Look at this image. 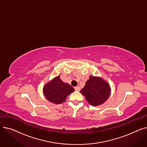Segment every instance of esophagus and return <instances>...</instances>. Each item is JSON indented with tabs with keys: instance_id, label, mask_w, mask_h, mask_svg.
I'll return each mask as SVG.
<instances>
[{
	"instance_id": "34e87169",
	"label": "esophagus",
	"mask_w": 147,
	"mask_h": 147,
	"mask_svg": "<svg viewBox=\"0 0 147 147\" xmlns=\"http://www.w3.org/2000/svg\"><path fill=\"white\" fill-rule=\"evenodd\" d=\"M75 90H76V91H79L80 90V87L79 86H76V87H75Z\"/></svg>"
}]
</instances>
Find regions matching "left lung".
I'll return each instance as SVG.
<instances>
[{
    "mask_svg": "<svg viewBox=\"0 0 147 147\" xmlns=\"http://www.w3.org/2000/svg\"><path fill=\"white\" fill-rule=\"evenodd\" d=\"M80 92L89 104L97 106L104 103L109 98L111 88L110 84L101 78L92 76Z\"/></svg>",
    "mask_w": 147,
    "mask_h": 147,
    "instance_id": "8db88e82",
    "label": "left lung"
}]
</instances>
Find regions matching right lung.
<instances>
[{"instance_id": "1", "label": "right lung", "mask_w": 147, "mask_h": 147, "mask_svg": "<svg viewBox=\"0 0 147 147\" xmlns=\"http://www.w3.org/2000/svg\"><path fill=\"white\" fill-rule=\"evenodd\" d=\"M74 92V89L69 84L63 82L59 76L53 79L43 87L45 98L52 103L60 104L64 102L68 95Z\"/></svg>"}]
</instances>
